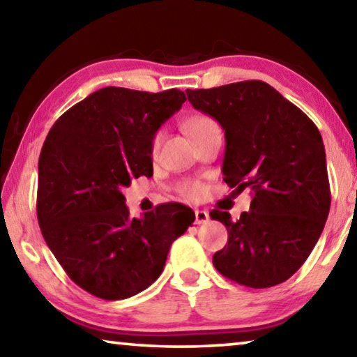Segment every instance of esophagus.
Masks as SVG:
<instances>
[{"instance_id":"esophagus-1","label":"esophagus","mask_w":357,"mask_h":357,"mask_svg":"<svg viewBox=\"0 0 357 357\" xmlns=\"http://www.w3.org/2000/svg\"><path fill=\"white\" fill-rule=\"evenodd\" d=\"M209 220V214L203 209H195V222L197 224H205Z\"/></svg>"}]
</instances>
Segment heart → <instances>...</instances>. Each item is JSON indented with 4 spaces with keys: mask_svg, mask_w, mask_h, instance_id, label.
Masks as SVG:
<instances>
[{
    "mask_svg": "<svg viewBox=\"0 0 357 357\" xmlns=\"http://www.w3.org/2000/svg\"><path fill=\"white\" fill-rule=\"evenodd\" d=\"M183 127L185 128V132L190 135L192 139H194L195 143H199L200 139L208 137L209 133L218 132L219 130L218 122L214 121L213 117H209L206 114H194L188 119H184ZM162 144H163V132L162 130H157V132L152 135V138H151L152 158H157L158 154H160ZM178 190L181 195L185 197V199H189V200H199V199H202L203 194H205V188H203L199 181H194V179L181 181V183L178 184Z\"/></svg>",
    "mask_w": 357,
    "mask_h": 357,
    "instance_id": "obj_1",
    "label": "heart"
}]
</instances>
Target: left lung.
Listing matches in <instances>:
<instances>
[{"label":"left lung","instance_id":"1","mask_svg":"<svg viewBox=\"0 0 357 357\" xmlns=\"http://www.w3.org/2000/svg\"><path fill=\"white\" fill-rule=\"evenodd\" d=\"M195 109L216 119L225 133L224 181L252 189L250 211L231 220L213 209L229 240L213 256L220 275L265 289L302 267L331 209L326 151L313 121L262 81L185 90Z\"/></svg>","mask_w":357,"mask_h":357}]
</instances>
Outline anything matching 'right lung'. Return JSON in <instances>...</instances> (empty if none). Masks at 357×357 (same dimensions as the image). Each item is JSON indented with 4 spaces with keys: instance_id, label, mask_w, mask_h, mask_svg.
Masks as SVG:
<instances>
[{
    "instance_id": "obj_1",
    "label": "right lung",
    "mask_w": 357,
    "mask_h": 357,
    "mask_svg": "<svg viewBox=\"0 0 357 357\" xmlns=\"http://www.w3.org/2000/svg\"><path fill=\"white\" fill-rule=\"evenodd\" d=\"M184 101L178 89L105 87L56 119L44 141L39 227L66 275L95 297L122 301L149 287L195 220L181 203L130 218L121 192L133 178L152 176V135Z\"/></svg>"
}]
</instances>
